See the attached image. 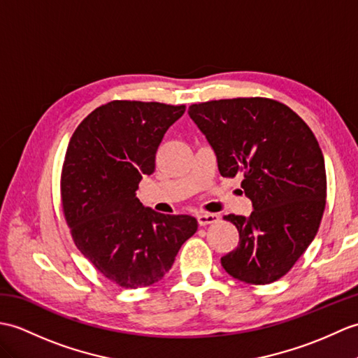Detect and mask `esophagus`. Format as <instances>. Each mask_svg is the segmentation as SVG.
<instances>
[{
  "label": "esophagus",
  "instance_id": "1",
  "mask_svg": "<svg viewBox=\"0 0 358 358\" xmlns=\"http://www.w3.org/2000/svg\"><path fill=\"white\" fill-rule=\"evenodd\" d=\"M196 220H198L199 226H209V224L218 222L220 217L217 213H199V215H196Z\"/></svg>",
  "mask_w": 358,
  "mask_h": 358
}]
</instances>
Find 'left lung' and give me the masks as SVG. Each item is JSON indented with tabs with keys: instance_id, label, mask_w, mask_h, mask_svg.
Returning <instances> with one entry per match:
<instances>
[{
	"instance_id": "obj_1",
	"label": "left lung",
	"mask_w": 358,
	"mask_h": 358,
	"mask_svg": "<svg viewBox=\"0 0 358 358\" xmlns=\"http://www.w3.org/2000/svg\"><path fill=\"white\" fill-rule=\"evenodd\" d=\"M189 117L217 155L222 177H244L248 217L227 215L239 244L221 257L231 278L265 285L293 267L319 230L327 172L313 131L284 103L239 97L195 103Z\"/></svg>"
}]
</instances>
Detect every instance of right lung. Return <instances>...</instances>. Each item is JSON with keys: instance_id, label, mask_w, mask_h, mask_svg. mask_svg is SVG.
<instances>
[{"instance_id": "right-lung-1", "label": "right lung", "mask_w": 358, "mask_h": 358, "mask_svg": "<svg viewBox=\"0 0 358 358\" xmlns=\"http://www.w3.org/2000/svg\"><path fill=\"white\" fill-rule=\"evenodd\" d=\"M185 105L114 101L96 108L66 148L61 196L66 224L80 253L123 288L152 285L172 267L198 222L163 215L137 198L143 176Z\"/></svg>"}]
</instances>
